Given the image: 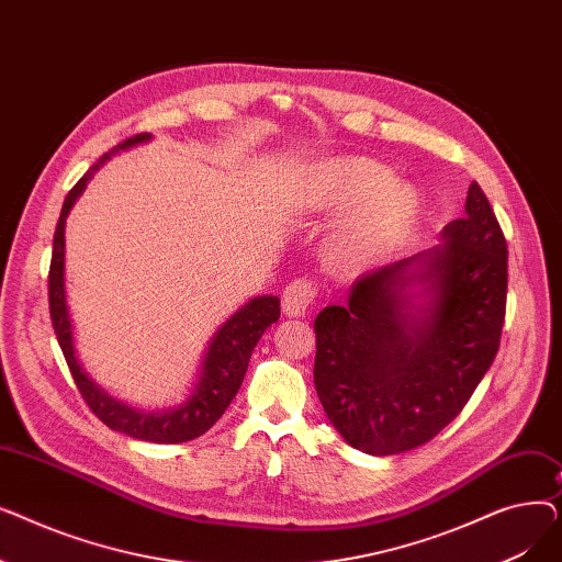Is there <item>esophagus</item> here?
<instances>
[{
	"instance_id": "obj_1",
	"label": "esophagus",
	"mask_w": 562,
	"mask_h": 562,
	"mask_svg": "<svg viewBox=\"0 0 562 562\" xmlns=\"http://www.w3.org/2000/svg\"><path fill=\"white\" fill-rule=\"evenodd\" d=\"M318 296V286L316 280L310 276H301L296 280H291L284 291H282V310L289 316H303L314 299Z\"/></svg>"
}]
</instances>
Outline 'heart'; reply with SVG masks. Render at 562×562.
<instances>
[{
  "label": "heart",
  "instance_id": "1",
  "mask_svg": "<svg viewBox=\"0 0 562 562\" xmlns=\"http://www.w3.org/2000/svg\"><path fill=\"white\" fill-rule=\"evenodd\" d=\"M316 212H350L333 236L339 269L360 271L385 257L405 236L417 212V195L394 184L392 172L371 159L346 157L323 166L310 191Z\"/></svg>",
  "mask_w": 562,
  "mask_h": 562
}]
</instances>
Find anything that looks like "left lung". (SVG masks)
Listing matches in <instances>:
<instances>
[{"instance_id": "8db88e82", "label": "left lung", "mask_w": 562, "mask_h": 562, "mask_svg": "<svg viewBox=\"0 0 562 562\" xmlns=\"http://www.w3.org/2000/svg\"><path fill=\"white\" fill-rule=\"evenodd\" d=\"M445 244L360 278L348 303L314 321V385L352 449L396 456L449 426L492 367L506 318L508 244L483 189L471 182L464 216ZM412 265L418 271L408 273ZM426 281L412 308L402 289ZM420 316L417 317L416 314Z\"/></svg>"}]
</instances>
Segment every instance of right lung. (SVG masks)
<instances>
[{
    "mask_svg": "<svg viewBox=\"0 0 562 562\" xmlns=\"http://www.w3.org/2000/svg\"><path fill=\"white\" fill-rule=\"evenodd\" d=\"M147 138H150V134H136L111 147L109 153H104L91 168L83 172L81 180L66 195L61 216H58L56 232H54V250H52V263H49V282H47L49 316H52V326H54L58 346H61L68 369L75 378V385L83 396L86 405L93 409V415L102 424H106L111 430L125 432L130 437H136L143 441H155V445H180V441H191L200 437L223 417V412L227 409V405L241 387L250 356L259 337L263 335L266 328L271 326V323L280 318V299L276 296L252 299L225 323V326L214 335L210 350H206L202 373L193 396L177 409L138 412L134 407H127L121 401L111 398L106 392H102L95 382L81 371L75 356V346H72V330H70L66 286H64L66 218L72 210L75 200L86 189V182L91 180L95 170L111 155H115L117 150H127V147L143 143Z\"/></svg>",
    "mask_w": 562,
    "mask_h": 562,
    "instance_id": "add662e5",
    "label": "right lung"
}]
</instances>
